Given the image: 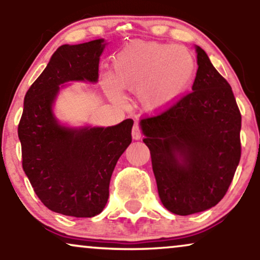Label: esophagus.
<instances>
[{
	"label": "esophagus",
	"instance_id": "34e87169",
	"mask_svg": "<svg viewBox=\"0 0 260 260\" xmlns=\"http://www.w3.org/2000/svg\"><path fill=\"white\" fill-rule=\"evenodd\" d=\"M132 138L134 140H139L142 138V134H140V129H139V126L138 124H134L133 128H132Z\"/></svg>",
	"mask_w": 260,
	"mask_h": 260
}]
</instances>
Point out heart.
<instances>
[{
	"label": "heart",
	"mask_w": 260,
	"mask_h": 260,
	"mask_svg": "<svg viewBox=\"0 0 260 260\" xmlns=\"http://www.w3.org/2000/svg\"><path fill=\"white\" fill-rule=\"evenodd\" d=\"M196 76L192 52L183 46L136 41L113 59V74L104 76L107 94L122 103L121 88L137 92L147 112L159 113L174 107L189 90Z\"/></svg>",
	"instance_id": "obj_1"
}]
</instances>
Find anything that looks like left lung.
<instances>
[{
  "mask_svg": "<svg viewBox=\"0 0 260 260\" xmlns=\"http://www.w3.org/2000/svg\"><path fill=\"white\" fill-rule=\"evenodd\" d=\"M192 92L140 121L160 201L176 215L201 213L223 198L241 157V113L231 86L196 45Z\"/></svg>",
  "mask_w": 260,
  "mask_h": 260,
  "instance_id": "1",
  "label": "left lung"
}]
</instances>
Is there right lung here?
Instances as JSON below:
<instances>
[{"mask_svg":"<svg viewBox=\"0 0 260 260\" xmlns=\"http://www.w3.org/2000/svg\"><path fill=\"white\" fill-rule=\"evenodd\" d=\"M105 39L62 45L24 98L18 126L23 170L45 207L74 217L105 208L117 160L132 142L133 121L116 126H70L55 113L59 91L70 82L95 84Z\"/></svg>","mask_w":260,"mask_h":260,"instance_id":"right-lung-1","label":"right lung"}]
</instances>
